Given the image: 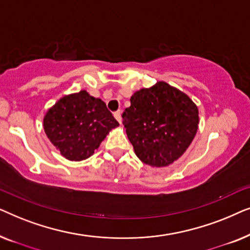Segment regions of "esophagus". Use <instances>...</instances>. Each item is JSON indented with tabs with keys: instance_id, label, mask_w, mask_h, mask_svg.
I'll use <instances>...</instances> for the list:
<instances>
[{
	"instance_id": "1",
	"label": "esophagus",
	"mask_w": 250,
	"mask_h": 250,
	"mask_svg": "<svg viewBox=\"0 0 250 250\" xmlns=\"http://www.w3.org/2000/svg\"><path fill=\"white\" fill-rule=\"evenodd\" d=\"M114 116H115V118L118 121L119 124H121V123H122V111L117 110L116 112H114Z\"/></svg>"
}]
</instances>
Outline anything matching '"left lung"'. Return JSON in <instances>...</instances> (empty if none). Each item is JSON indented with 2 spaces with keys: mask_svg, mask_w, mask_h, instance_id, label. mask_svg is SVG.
<instances>
[{
  "mask_svg": "<svg viewBox=\"0 0 250 250\" xmlns=\"http://www.w3.org/2000/svg\"><path fill=\"white\" fill-rule=\"evenodd\" d=\"M198 108L186 93L165 82L141 88L123 112L135 155L146 165L165 167L186 152L196 135Z\"/></svg>",
  "mask_w": 250,
  "mask_h": 250,
  "instance_id": "obj_1",
  "label": "left lung"
}]
</instances>
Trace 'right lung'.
<instances>
[{"label":"right lung","instance_id":"1","mask_svg":"<svg viewBox=\"0 0 250 250\" xmlns=\"http://www.w3.org/2000/svg\"><path fill=\"white\" fill-rule=\"evenodd\" d=\"M119 124L101 99L86 91L61 98L44 116V131L68 160L86 159Z\"/></svg>","mask_w":250,"mask_h":250}]
</instances>
